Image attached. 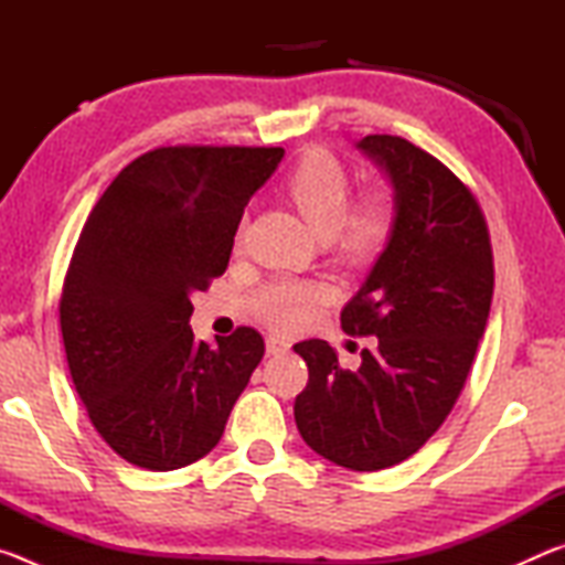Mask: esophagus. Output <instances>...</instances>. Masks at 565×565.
<instances>
[{"label": "esophagus", "instance_id": "obj_1", "mask_svg": "<svg viewBox=\"0 0 565 565\" xmlns=\"http://www.w3.org/2000/svg\"><path fill=\"white\" fill-rule=\"evenodd\" d=\"M289 349H291V343L286 339H279V337L266 339V351H269L271 356H281V353H286Z\"/></svg>", "mask_w": 565, "mask_h": 565}]
</instances>
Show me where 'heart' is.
Masks as SVG:
<instances>
[{"mask_svg":"<svg viewBox=\"0 0 565 565\" xmlns=\"http://www.w3.org/2000/svg\"><path fill=\"white\" fill-rule=\"evenodd\" d=\"M289 202L323 242H331L339 259L366 264L381 252L394 226V204L384 189H369L351 202V179L337 157L311 149L284 181ZM329 289L319 281L279 279L256 291L252 309L264 323L279 331L303 327Z\"/></svg>","mask_w":565,"mask_h":565,"instance_id":"obj_1","label":"heart"}]
</instances>
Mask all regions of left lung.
Masks as SVG:
<instances>
[{"label": "left lung", "instance_id": "1", "mask_svg": "<svg viewBox=\"0 0 565 565\" xmlns=\"http://www.w3.org/2000/svg\"><path fill=\"white\" fill-rule=\"evenodd\" d=\"M356 147L386 171L396 214L341 329L379 347L351 371L327 341L296 343L309 384L294 418L331 463L381 471L414 456L451 414L489 321L493 252L471 189L436 157L391 134Z\"/></svg>", "mask_w": 565, "mask_h": 565}]
</instances>
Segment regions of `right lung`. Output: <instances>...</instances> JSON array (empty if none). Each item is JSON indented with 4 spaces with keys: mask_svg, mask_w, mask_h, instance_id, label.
Here are the masks:
<instances>
[{
    "mask_svg": "<svg viewBox=\"0 0 565 565\" xmlns=\"http://www.w3.org/2000/svg\"><path fill=\"white\" fill-rule=\"evenodd\" d=\"M281 157V147H159L92 209L60 323L76 394L124 461L149 471L199 461L259 366L252 327L214 347L194 339L191 294L226 271L244 206Z\"/></svg>",
    "mask_w": 565,
    "mask_h": 565,
    "instance_id": "1",
    "label": "right lung"
}]
</instances>
